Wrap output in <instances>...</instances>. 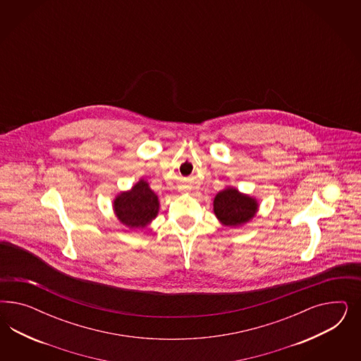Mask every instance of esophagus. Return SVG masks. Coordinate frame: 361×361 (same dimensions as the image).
<instances>
[{
  "mask_svg": "<svg viewBox=\"0 0 361 361\" xmlns=\"http://www.w3.org/2000/svg\"><path fill=\"white\" fill-rule=\"evenodd\" d=\"M181 189H183V190H188V189H189V186H183Z\"/></svg>",
  "mask_w": 361,
  "mask_h": 361,
  "instance_id": "esophagus-1",
  "label": "esophagus"
}]
</instances>
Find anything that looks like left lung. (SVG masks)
Instances as JSON below:
<instances>
[{
	"label": "left lung",
	"instance_id": "8db88e82",
	"mask_svg": "<svg viewBox=\"0 0 361 361\" xmlns=\"http://www.w3.org/2000/svg\"><path fill=\"white\" fill-rule=\"evenodd\" d=\"M257 202L252 197L240 195L237 189L228 188L214 198V213L226 226H238L254 217Z\"/></svg>",
	"mask_w": 361,
	"mask_h": 361
}]
</instances>
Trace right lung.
Here are the masks:
<instances>
[{"label": "right lung", "mask_w": 361, "mask_h": 361, "mask_svg": "<svg viewBox=\"0 0 361 361\" xmlns=\"http://www.w3.org/2000/svg\"><path fill=\"white\" fill-rule=\"evenodd\" d=\"M114 209L121 222L128 228H144L152 221L157 210V196L148 184L140 180L130 192H124L115 200Z\"/></svg>", "instance_id": "1"}]
</instances>
